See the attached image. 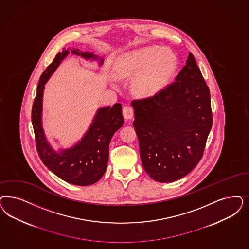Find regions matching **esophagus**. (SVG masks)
I'll list each match as a JSON object with an SVG mask.
<instances>
[{
    "instance_id": "esophagus-1",
    "label": "esophagus",
    "mask_w": 249,
    "mask_h": 249,
    "mask_svg": "<svg viewBox=\"0 0 249 249\" xmlns=\"http://www.w3.org/2000/svg\"><path fill=\"white\" fill-rule=\"evenodd\" d=\"M122 112H123L124 118H125L126 120H130V119L133 117V113H134L133 108H132L131 107H129V106L124 107L123 109H122Z\"/></svg>"
}]
</instances>
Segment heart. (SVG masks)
Returning a JSON list of instances; mask_svg holds the SVG:
<instances>
[{
    "label": "heart",
    "instance_id": "1",
    "mask_svg": "<svg viewBox=\"0 0 249 249\" xmlns=\"http://www.w3.org/2000/svg\"><path fill=\"white\" fill-rule=\"evenodd\" d=\"M175 67L173 53L154 46L123 55L117 61L115 70L120 77L138 74L133 90L139 95L146 96L156 93L168 81Z\"/></svg>",
    "mask_w": 249,
    "mask_h": 249
}]
</instances>
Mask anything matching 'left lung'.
Wrapping results in <instances>:
<instances>
[{
  "instance_id": "1",
  "label": "left lung",
  "mask_w": 249,
  "mask_h": 249,
  "mask_svg": "<svg viewBox=\"0 0 249 249\" xmlns=\"http://www.w3.org/2000/svg\"><path fill=\"white\" fill-rule=\"evenodd\" d=\"M131 104L146 173L165 183L192 171L202 158L213 126L210 89L192 53L175 81Z\"/></svg>"
}]
</instances>
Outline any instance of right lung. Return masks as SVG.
Returning <instances> with one entry per match:
<instances>
[{
  "label": "right lung",
  "instance_id": "obj_1",
  "mask_svg": "<svg viewBox=\"0 0 249 249\" xmlns=\"http://www.w3.org/2000/svg\"><path fill=\"white\" fill-rule=\"evenodd\" d=\"M71 52L86 59H95L93 53L79 52L78 50ZM68 53V50L58 53L39 78L31 114L36 148L44 164L62 180L76 186H89L103 177L108 162L109 142L114 133L122 127L124 119L120 104L100 108L88 132L77 145L60 154L52 150L41 127L44 85Z\"/></svg>",
  "mask_w": 249,
  "mask_h": 249
}]
</instances>
